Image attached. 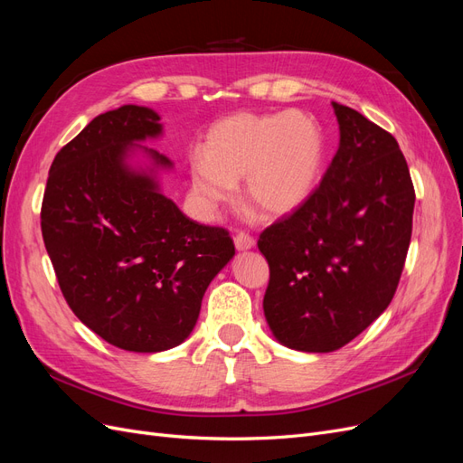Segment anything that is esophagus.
Here are the masks:
<instances>
[{"label": "esophagus", "mask_w": 463, "mask_h": 463, "mask_svg": "<svg viewBox=\"0 0 463 463\" xmlns=\"http://www.w3.org/2000/svg\"><path fill=\"white\" fill-rule=\"evenodd\" d=\"M233 241H235V247H237V250H247V249H253L255 245H257V241H255V237L253 235H249V233H237L235 237H233Z\"/></svg>", "instance_id": "obj_1"}]
</instances>
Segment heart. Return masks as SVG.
I'll use <instances>...</instances> for the list:
<instances>
[{"mask_svg":"<svg viewBox=\"0 0 463 463\" xmlns=\"http://www.w3.org/2000/svg\"><path fill=\"white\" fill-rule=\"evenodd\" d=\"M326 167V138L305 111H235L208 128L191 181L208 214L232 201L243 179L245 199L269 216H286L313 197Z\"/></svg>","mask_w":463,"mask_h":463,"instance_id":"obj_1","label":"heart"}]
</instances>
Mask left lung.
Segmentation results:
<instances>
[{"mask_svg": "<svg viewBox=\"0 0 463 463\" xmlns=\"http://www.w3.org/2000/svg\"><path fill=\"white\" fill-rule=\"evenodd\" d=\"M340 146L313 197L259 237L269 260L264 317L291 349L352 342L394 298L411 241L415 189L398 141L332 102Z\"/></svg>", "mask_w": 463, "mask_h": 463, "instance_id": "obj_1", "label": "left lung"}]
</instances>
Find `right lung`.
I'll list each match as a JSON object with an SVG mask.
<instances>
[{"label": "right lung", "mask_w": 463, "mask_h": 463, "mask_svg": "<svg viewBox=\"0 0 463 463\" xmlns=\"http://www.w3.org/2000/svg\"><path fill=\"white\" fill-rule=\"evenodd\" d=\"M143 106L94 118L52 162L40 226L67 305L108 344L154 354L184 342L203 296L235 255L230 232L187 218L156 179L125 164L135 145L162 133Z\"/></svg>", "instance_id": "obj_1"}]
</instances>
